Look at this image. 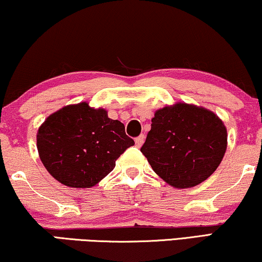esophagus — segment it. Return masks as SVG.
Instances as JSON below:
<instances>
[{
	"label": "esophagus",
	"mask_w": 262,
	"mask_h": 262,
	"mask_svg": "<svg viewBox=\"0 0 262 262\" xmlns=\"http://www.w3.org/2000/svg\"><path fill=\"white\" fill-rule=\"evenodd\" d=\"M143 141H145V136H143V135L138 136V138L135 139V146L136 147H141Z\"/></svg>",
	"instance_id": "34e87169"
}]
</instances>
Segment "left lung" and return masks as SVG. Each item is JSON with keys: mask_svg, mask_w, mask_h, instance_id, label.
Here are the masks:
<instances>
[{"mask_svg": "<svg viewBox=\"0 0 262 262\" xmlns=\"http://www.w3.org/2000/svg\"><path fill=\"white\" fill-rule=\"evenodd\" d=\"M227 139V128L215 113L178 102L157 110L141 152L168 185L189 189L216 171Z\"/></svg>", "mask_w": 262, "mask_h": 262, "instance_id": "obj_1", "label": "left lung"}]
</instances>
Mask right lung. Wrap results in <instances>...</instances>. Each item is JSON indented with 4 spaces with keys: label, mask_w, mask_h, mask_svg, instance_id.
I'll return each mask as SVG.
<instances>
[{
    "label": "right lung",
    "mask_w": 262,
    "mask_h": 262,
    "mask_svg": "<svg viewBox=\"0 0 262 262\" xmlns=\"http://www.w3.org/2000/svg\"><path fill=\"white\" fill-rule=\"evenodd\" d=\"M134 140L124 124L88 102L69 104L47 117L36 133L43 166L69 187H93L115 167V161Z\"/></svg>",
    "instance_id": "1"
}]
</instances>
